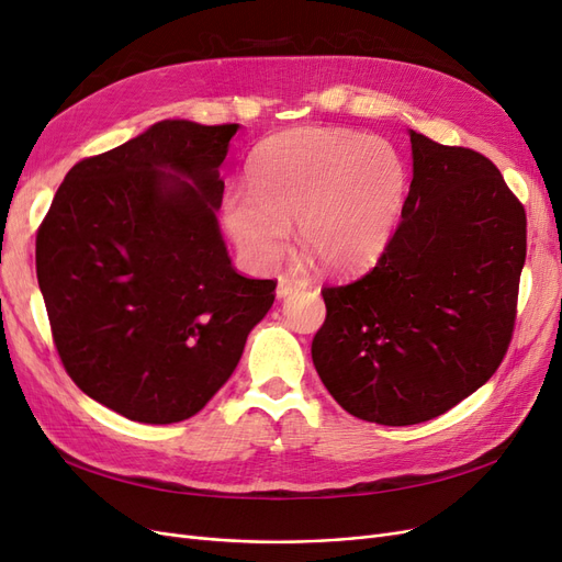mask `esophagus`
I'll return each mask as SVG.
<instances>
[{"instance_id": "1", "label": "esophagus", "mask_w": 562, "mask_h": 562, "mask_svg": "<svg viewBox=\"0 0 562 562\" xmlns=\"http://www.w3.org/2000/svg\"><path fill=\"white\" fill-rule=\"evenodd\" d=\"M300 288H307V281H297V279H291V277H281L279 283H277V297L283 300L291 295L293 291H300Z\"/></svg>"}]
</instances>
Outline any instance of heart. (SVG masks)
I'll return each instance as SVG.
<instances>
[{"label": "heart", "instance_id": "heart-1", "mask_svg": "<svg viewBox=\"0 0 562 562\" xmlns=\"http://www.w3.org/2000/svg\"><path fill=\"white\" fill-rule=\"evenodd\" d=\"M405 164L382 138L339 128L271 135L248 168V192L225 199V225L255 267L300 244L333 274H359L386 250L405 201Z\"/></svg>", "mask_w": 562, "mask_h": 562}]
</instances>
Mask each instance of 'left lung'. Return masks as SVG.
<instances>
[{"mask_svg":"<svg viewBox=\"0 0 562 562\" xmlns=\"http://www.w3.org/2000/svg\"><path fill=\"white\" fill-rule=\"evenodd\" d=\"M401 225L368 274L323 288L312 359L353 417L407 427L448 413L499 368L516 323L527 220L499 168L411 131Z\"/></svg>","mask_w":562,"mask_h":562,"instance_id":"1","label":"left lung"}]
</instances>
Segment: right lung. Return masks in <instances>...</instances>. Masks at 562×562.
Instances as JSON below:
<instances>
[{
  "label": "right lung",
  "mask_w": 562,
  "mask_h": 562,
  "mask_svg": "<svg viewBox=\"0 0 562 562\" xmlns=\"http://www.w3.org/2000/svg\"><path fill=\"white\" fill-rule=\"evenodd\" d=\"M236 131L164 119L75 164L37 232V281L67 375L133 422L196 415L274 304V281L232 267L215 215Z\"/></svg>",
  "instance_id": "right-lung-1"
}]
</instances>
